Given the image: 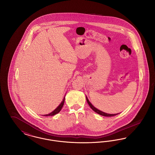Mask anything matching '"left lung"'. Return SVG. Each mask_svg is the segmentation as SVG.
Masks as SVG:
<instances>
[{
    "instance_id": "obj_1",
    "label": "left lung",
    "mask_w": 155,
    "mask_h": 155,
    "mask_svg": "<svg viewBox=\"0 0 155 155\" xmlns=\"http://www.w3.org/2000/svg\"><path fill=\"white\" fill-rule=\"evenodd\" d=\"M87 102L88 103L89 105V106H90V107L95 112H96L97 113V114H100V115H101V116H106V117H111V116H116V115H117V114H107V113H104L103 111H102L99 110H98V109H97L96 108H95L91 103H90V102L89 101L88 99V98H87Z\"/></svg>"
}]
</instances>
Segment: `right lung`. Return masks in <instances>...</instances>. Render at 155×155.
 Listing matches in <instances>:
<instances>
[{"label": "right lung", "instance_id": "obj_1", "mask_svg": "<svg viewBox=\"0 0 155 155\" xmlns=\"http://www.w3.org/2000/svg\"><path fill=\"white\" fill-rule=\"evenodd\" d=\"M64 100H65V98L63 99L62 102L60 103V104L59 105V106H58L53 111H52V113H49V114H48L44 115V116H54V115L58 114V113L60 112V111L61 110L62 107L63 106V104H64Z\"/></svg>", "mask_w": 155, "mask_h": 155}]
</instances>
